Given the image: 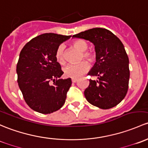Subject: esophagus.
Wrapping results in <instances>:
<instances>
[{
  "instance_id": "34e87169",
  "label": "esophagus",
  "mask_w": 148,
  "mask_h": 148,
  "mask_svg": "<svg viewBox=\"0 0 148 148\" xmlns=\"http://www.w3.org/2000/svg\"><path fill=\"white\" fill-rule=\"evenodd\" d=\"M77 78H72L73 83H75V82H77Z\"/></svg>"
}]
</instances>
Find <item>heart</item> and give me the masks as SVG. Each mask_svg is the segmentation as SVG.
<instances>
[{
    "mask_svg": "<svg viewBox=\"0 0 148 148\" xmlns=\"http://www.w3.org/2000/svg\"><path fill=\"white\" fill-rule=\"evenodd\" d=\"M73 46L75 49L82 52L81 58L88 60L90 63H93L96 60V54L94 52L86 51L88 45L85 40H76L72 42ZM56 59L58 63L63 65L65 63V47L61 44L58 47L56 52ZM89 69V65L86 61H81L77 64H69L63 68L65 76L71 78H77L82 75L85 73Z\"/></svg>",
    "mask_w": 148,
    "mask_h": 148,
    "instance_id": "obj_1",
    "label": "heart"
}]
</instances>
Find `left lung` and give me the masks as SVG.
I'll return each mask as SVG.
<instances>
[{
    "label": "left lung",
    "instance_id": "left-lung-1",
    "mask_svg": "<svg viewBox=\"0 0 148 148\" xmlns=\"http://www.w3.org/2000/svg\"><path fill=\"white\" fill-rule=\"evenodd\" d=\"M88 40L95 45L96 63L88 75L98 80H90L84 94L92 106L109 109L119 104L128 90L129 59L120 40L106 28H95L73 36Z\"/></svg>",
    "mask_w": 148,
    "mask_h": 148
}]
</instances>
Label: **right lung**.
Here are the masks:
<instances>
[{
	"instance_id": "add662e5",
	"label": "right lung",
	"mask_w": 148,
	"mask_h": 148,
	"mask_svg": "<svg viewBox=\"0 0 148 148\" xmlns=\"http://www.w3.org/2000/svg\"><path fill=\"white\" fill-rule=\"evenodd\" d=\"M70 37L44 33L21 50L16 67L18 85L25 103L36 112L52 113L65 103L72 81L71 78L58 80L63 72L56 59V52Z\"/></svg>"
}]
</instances>
